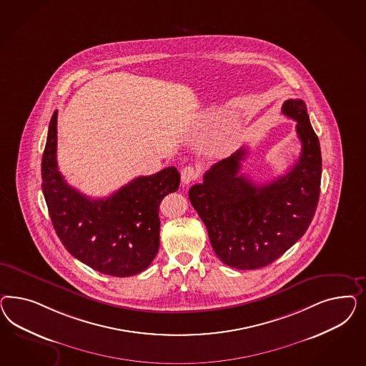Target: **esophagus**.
I'll return each mask as SVG.
<instances>
[{"label":"esophagus","instance_id":"1","mask_svg":"<svg viewBox=\"0 0 366 366\" xmlns=\"http://www.w3.org/2000/svg\"><path fill=\"white\" fill-rule=\"evenodd\" d=\"M197 178H199V172L193 167H185L181 170V181L184 185H189Z\"/></svg>","mask_w":366,"mask_h":366}]
</instances>
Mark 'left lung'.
I'll use <instances>...</instances> for the list:
<instances>
[{
	"instance_id": "left-lung-1",
	"label": "left lung",
	"mask_w": 366,
	"mask_h": 366,
	"mask_svg": "<svg viewBox=\"0 0 366 366\" xmlns=\"http://www.w3.org/2000/svg\"><path fill=\"white\" fill-rule=\"evenodd\" d=\"M282 112L297 121L300 159L285 176L256 185L240 174L245 149L219 161L189 199L205 224L213 251L237 269L268 266L307 231L321 192V146L302 99H288Z\"/></svg>"
}]
</instances>
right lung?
Listing matches in <instances>:
<instances>
[{
  "label": "right lung",
  "instance_id": "obj_1",
  "mask_svg": "<svg viewBox=\"0 0 366 366\" xmlns=\"http://www.w3.org/2000/svg\"><path fill=\"white\" fill-rule=\"evenodd\" d=\"M57 111L45 144L43 193L56 234L66 251L111 277H133L152 264L159 248L162 199L177 190L179 173L167 167L134 178L107 199H89L69 187L57 169Z\"/></svg>",
  "mask_w": 366,
  "mask_h": 366
}]
</instances>
